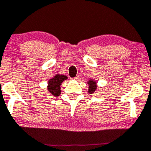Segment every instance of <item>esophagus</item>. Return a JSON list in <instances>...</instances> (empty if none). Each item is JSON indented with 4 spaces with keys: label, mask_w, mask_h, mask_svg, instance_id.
Here are the masks:
<instances>
[{
    "label": "esophagus",
    "mask_w": 151,
    "mask_h": 151,
    "mask_svg": "<svg viewBox=\"0 0 151 151\" xmlns=\"http://www.w3.org/2000/svg\"><path fill=\"white\" fill-rule=\"evenodd\" d=\"M78 78H79V76H75V78H73V79L74 80H78Z\"/></svg>",
    "instance_id": "34e87169"
}]
</instances>
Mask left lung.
Segmentation results:
<instances>
[{
  "mask_svg": "<svg viewBox=\"0 0 151 151\" xmlns=\"http://www.w3.org/2000/svg\"><path fill=\"white\" fill-rule=\"evenodd\" d=\"M87 83L89 84V90L88 93L90 94L93 93L96 91V89H97V85H96V83L94 81L90 79Z\"/></svg>",
  "mask_w": 151,
  "mask_h": 151,
  "instance_id": "left-lung-1",
  "label": "left lung"
}]
</instances>
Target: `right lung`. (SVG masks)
Here are the masks:
<instances>
[{"mask_svg": "<svg viewBox=\"0 0 151 151\" xmlns=\"http://www.w3.org/2000/svg\"><path fill=\"white\" fill-rule=\"evenodd\" d=\"M68 77L66 76L63 75H56L53 78H51L49 81L48 86H47V89L50 92L51 94L53 96H59L61 90H60V85L64 81V80H66Z\"/></svg>", "mask_w": 151, "mask_h": 151, "instance_id": "obj_1", "label": "right lung"}]
</instances>
